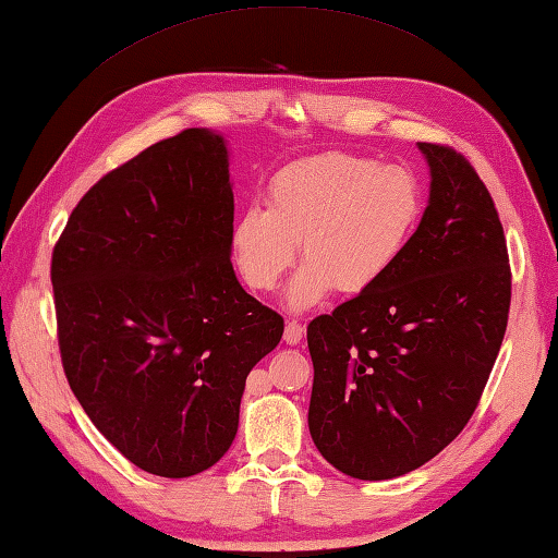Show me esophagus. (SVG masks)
I'll return each instance as SVG.
<instances>
[{
  "label": "esophagus",
  "instance_id": "obj_1",
  "mask_svg": "<svg viewBox=\"0 0 558 558\" xmlns=\"http://www.w3.org/2000/svg\"><path fill=\"white\" fill-rule=\"evenodd\" d=\"M284 342L288 344H300L302 342V338H304V328H302V323H296V320H288V326H284Z\"/></svg>",
  "mask_w": 558,
  "mask_h": 558
}]
</instances>
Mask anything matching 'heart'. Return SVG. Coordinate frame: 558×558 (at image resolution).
I'll list each match as a JSON object with an SVG mask.
<instances>
[{
    "instance_id": "b5f03b06",
    "label": "heart",
    "mask_w": 558,
    "mask_h": 558,
    "mask_svg": "<svg viewBox=\"0 0 558 558\" xmlns=\"http://www.w3.org/2000/svg\"><path fill=\"white\" fill-rule=\"evenodd\" d=\"M268 209L250 204L230 228L240 278L270 292L302 244L304 266L284 290L292 311L318 306L332 288H375L407 252L423 214L418 178L397 163L328 151L296 161L270 180Z\"/></svg>"
}]
</instances>
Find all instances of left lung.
<instances>
[{"mask_svg":"<svg viewBox=\"0 0 558 558\" xmlns=\"http://www.w3.org/2000/svg\"><path fill=\"white\" fill-rule=\"evenodd\" d=\"M430 194L375 288L308 323V433L328 463L390 481L471 421L507 332L511 268L487 187L459 151L418 142Z\"/></svg>","mask_w":558,"mask_h":558,"instance_id":"left-lung-1","label":"left lung"}]
</instances>
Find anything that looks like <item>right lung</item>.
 I'll return each mask as SVG.
<instances>
[{"label": "right lung", "instance_id": "1", "mask_svg": "<svg viewBox=\"0 0 558 558\" xmlns=\"http://www.w3.org/2000/svg\"><path fill=\"white\" fill-rule=\"evenodd\" d=\"M228 142L190 128L104 175L51 254L59 349L97 430L137 469L197 475L238 435L282 318L230 264Z\"/></svg>", "mask_w": 558, "mask_h": 558}]
</instances>
